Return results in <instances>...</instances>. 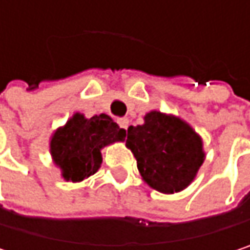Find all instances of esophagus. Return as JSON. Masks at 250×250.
Listing matches in <instances>:
<instances>
[{
	"instance_id": "34e87169",
	"label": "esophagus",
	"mask_w": 250,
	"mask_h": 250,
	"mask_svg": "<svg viewBox=\"0 0 250 250\" xmlns=\"http://www.w3.org/2000/svg\"><path fill=\"white\" fill-rule=\"evenodd\" d=\"M117 123H119V125H120L122 128L127 130V127H128V119H119Z\"/></svg>"
}]
</instances>
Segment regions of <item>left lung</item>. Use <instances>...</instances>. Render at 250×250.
I'll return each instance as SVG.
<instances>
[{
    "label": "left lung",
    "mask_w": 250,
    "mask_h": 250,
    "mask_svg": "<svg viewBox=\"0 0 250 250\" xmlns=\"http://www.w3.org/2000/svg\"><path fill=\"white\" fill-rule=\"evenodd\" d=\"M125 146L142 178L164 194L187 188L204 162L200 136L185 122L159 111L147 113L142 125L127 128Z\"/></svg>",
    "instance_id": "8db88e82"
}]
</instances>
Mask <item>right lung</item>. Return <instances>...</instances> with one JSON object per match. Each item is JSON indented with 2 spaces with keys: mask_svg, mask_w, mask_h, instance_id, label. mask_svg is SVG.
Returning <instances> with one entry per match:
<instances>
[{
  "mask_svg": "<svg viewBox=\"0 0 250 250\" xmlns=\"http://www.w3.org/2000/svg\"><path fill=\"white\" fill-rule=\"evenodd\" d=\"M125 130L107 114L85 119L75 116L55 131L50 140V153L62 169L66 181L78 182L95 174L101 167V149L110 143L125 140Z\"/></svg>",
  "mask_w": 250,
  "mask_h": 250,
  "instance_id": "right-lung-1",
  "label": "right lung"
}]
</instances>
